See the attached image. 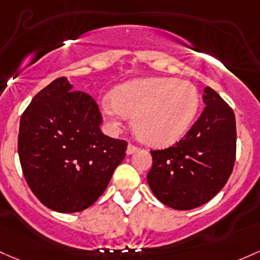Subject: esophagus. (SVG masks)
I'll use <instances>...</instances> for the list:
<instances>
[{
    "label": "esophagus",
    "mask_w": 260,
    "mask_h": 260,
    "mask_svg": "<svg viewBox=\"0 0 260 260\" xmlns=\"http://www.w3.org/2000/svg\"><path fill=\"white\" fill-rule=\"evenodd\" d=\"M137 149H138L137 146L129 143V144H128V147H127V154H132V153H135L136 151H137Z\"/></svg>",
    "instance_id": "34e87169"
}]
</instances>
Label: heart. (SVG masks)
<instances>
[{"label": "heart", "instance_id": "heart-1", "mask_svg": "<svg viewBox=\"0 0 260 260\" xmlns=\"http://www.w3.org/2000/svg\"><path fill=\"white\" fill-rule=\"evenodd\" d=\"M199 108L198 91L187 81L153 77L127 82L102 103L111 127L117 128L128 117L143 142L167 146L182 137Z\"/></svg>", "mask_w": 260, "mask_h": 260}]
</instances>
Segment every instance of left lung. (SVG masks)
Returning a JSON list of instances; mask_svg holds the SVG:
<instances>
[{
  "instance_id": "8db88e82",
  "label": "left lung",
  "mask_w": 260,
  "mask_h": 260,
  "mask_svg": "<svg viewBox=\"0 0 260 260\" xmlns=\"http://www.w3.org/2000/svg\"><path fill=\"white\" fill-rule=\"evenodd\" d=\"M201 117L179 142L151 151L147 180L163 204L189 210L209 202L232 174L237 152L236 116L214 89L206 87Z\"/></svg>"
}]
</instances>
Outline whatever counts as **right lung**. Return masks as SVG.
<instances>
[{
  "instance_id": "right-lung-1",
  "label": "right lung",
  "mask_w": 260,
  "mask_h": 260,
  "mask_svg": "<svg viewBox=\"0 0 260 260\" xmlns=\"http://www.w3.org/2000/svg\"><path fill=\"white\" fill-rule=\"evenodd\" d=\"M98 105L73 91L67 78L51 82L24 109L18 155L24 179L47 208L75 213L88 208L124 159L127 142L101 132Z\"/></svg>"
}]
</instances>
